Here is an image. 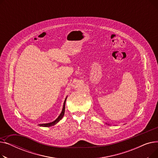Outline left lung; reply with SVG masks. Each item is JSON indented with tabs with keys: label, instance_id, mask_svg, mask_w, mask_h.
I'll use <instances>...</instances> for the list:
<instances>
[{
	"label": "left lung",
	"instance_id": "8db88e82",
	"mask_svg": "<svg viewBox=\"0 0 158 158\" xmlns=\"http://www.w3.org/2000/svg\"><path fill=\"white\" fill-rule=\"evenodd\" d=\"M106 124H107V123H106ZM108 125H109V124H108Z\"/></svg>",
	"mask_w": 158,
	"mask_h": 158
}]
</instances>
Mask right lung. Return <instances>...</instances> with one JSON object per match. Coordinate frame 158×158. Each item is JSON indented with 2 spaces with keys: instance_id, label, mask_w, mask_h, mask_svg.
Here are the masks:
<instances>
[{
  "instance_id": "1",
  "label": "right lung",
  "mask_w": 158,
  "mask_h": 158,
  "mask_svg": "<svg viewBox=\"0 0 158 158\" xmlns=\"http://www.w3.org/2000/svg\"><path fill=\"white\" fill-rule=\"evenodd\" d=\"M66 98H67V97H66L65 98V100L64 101V103H63V109H62V111H61V113H60V114L58 116V117L53 122H50V123H41V124H39V126L40 127H51V126H54L55 124H56L57 122H59L61 119L64 116V111H65V102H66Z\"/></svg>"
}]
</instances>
